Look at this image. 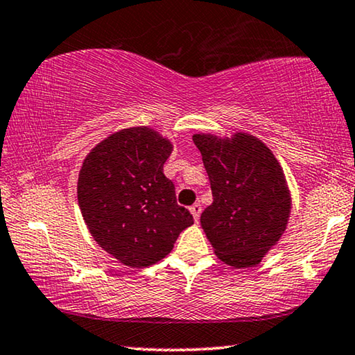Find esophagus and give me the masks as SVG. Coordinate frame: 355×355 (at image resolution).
<instances>
[{
	"label": "esophagus",
	"mask_w": 355,
	"mask_h": 355,
	"mask_svg": "<svg viewBox=\"0 0 355 355\" xmlns=\"http://www.w3.org/2000/svg\"><path fill=\"white\" fill-rule=\"evenodd\" d=\"M189 211H191L194 221H198L199 216H200V211H202V207H200V204L198 202V204H194V205H191V207H189Z\"/></svg>",
	"instance_id": "esophagus-1"
}]
</instances>
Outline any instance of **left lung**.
Wrapping results in <instances>:
<instances>
[{
  "instance_id": "1",
  "label": "left lung",
  "mask_w": 355,
  "mask_h": 355,
  "mask_svg": "<svg viewBox=\"0 0 355 355\" xmlns=\"http://www.w3.org/2000/svg\"><path fill=\"white\" fill-rule=\"evenodd\" d=\"M214 202L200 226L215 255L232 268H250L287 230L292 196L272 151L245 132L231 137L194 134Z\"/></svg>"
}]
</instances>
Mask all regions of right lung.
<instances>
[{"label":"right lung","instance_id":"1","mask_svg":"<svg viewBox=\"0 0 355 355\" xmlns=\"http://www.w3.org/2000/svg\"><path fill=\"white\" fill-rule=\"evenodd\" d=\"M172 150V141L151 127H129L95 145L79 171L84 223L94 241L125 266L161 261L193 225L162 172Z\"/></svg>","mask_w":355,"mask_h":355}]
</instances>
